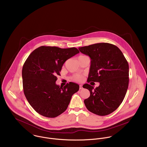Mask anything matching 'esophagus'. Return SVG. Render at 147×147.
<instances>
[{
	"instance_id": "esophagus-1",
	"label": "esophagus",
	"mask_w": 147,
	"mask_h": 147,
	"mask_svg": "<svg viewBox=\"0 0 147 147\" xmlns=\"http://www.w3.org/2000/svg\"><path fill=\"white\" fill-rule=\"evenodd\" d=\"M83 85H79V89L81 90V89H83Z\"/></svg>"
}]
</instances>
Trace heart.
Segmentation results:
<instances>
[{
	"label": "heart",
	"instance_id": "1",
	"mask_svg": "<svg viewBox=\"0 0 147 147\" xmlns=\"http://www.w3.org/2000/svg\"><path fill=\"white\" fill-rule=\"evenodd\" d=\"M83 79H84V76L82 75H76L74 76V77L72 78V80L76 82H82Z\"/></svg>",
	"mask_w": 147,
	"mask_h": 147
}]
</instances>
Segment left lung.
<instances>
[{
  "label": "left lung",
  "instance_id": "8db88e82",
  "mask_svg": "<svg viewBox=\"0 0 147 147\" xmlns=\"http://www.w3.org/2000/svg\"><path fill=\"white\" fill-rule=\"evenodd\" d=\"M91 59L87 82H99L94 88L84 84L90 96L84 100L87 109L104 116L114 111L122 102L128 86L129 66L125 56L116 46L98 43L79 48Z\"/></svg>",
  "mask_w": 147,
  "mask_h": 147
}]
</instances>
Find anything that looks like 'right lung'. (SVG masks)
<instances>
[{
	"label": "right lung",
	"instance_id": "right-lung-1",
	"mask_svg": "<svg viewBox=\"0 0 147 147\" xmlns=\"http://www.w3.org/2000/svg\"><path fill=\"white\" fill-rule=\"evenodd\" d=\"M79 53L75 47L42 46L26 59L22 69L24 93L29 104L38 114L55 118L67 109L79 85L70 82L63 88L55 82L57 76L61 75L64 62Z\"/></svg>",
	"mask_w": 147,
	"mask_h": 147
}]
</instances>
